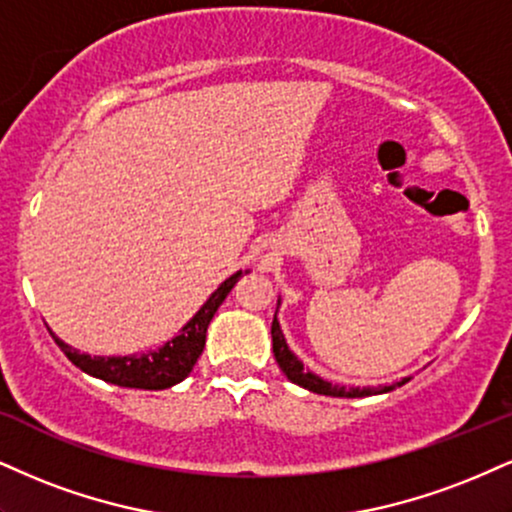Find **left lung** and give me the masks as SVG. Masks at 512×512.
<instances>
[{"mask_svg":"<svg viewBox=\"0 0 512 512\" xmlns=\"http://www.w3.org/2000/svg\"><path fill=\"white\" fill-rule=\"evenodd\" d=\"M281 305V300H279ZM272 346H274V357L276 362H279L281 372L286 374L288 379L293 381V384L303 386V389L312 391V393H319V396H334V398H365V396H377V393H389L393 389H398V386L408 384L410 377H403L396 384L391 386H338V384H331V381H326L322 377H317L315 372H310L303 362L298 360V355L293 353L291 348H288L286 338H283V331H281V324L279 319L274 315V322H272Z\"/></svg>","mask_w":512,"mask_h":512,"instance_id":"obj_1","label":"left lung"}]
</instances>
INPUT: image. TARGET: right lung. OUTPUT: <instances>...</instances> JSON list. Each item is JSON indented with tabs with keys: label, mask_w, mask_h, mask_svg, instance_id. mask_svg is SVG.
<instances>
[{
	"label": "right lung",
	"mask_w": 512,
	"mask_h": 512,
	"mask_svg": "<svg viewBox=\"0 0 512 512\" xmlns=\"http://www.w3.org/2000/svg\"><path fill=\"white\" fill-rule=\"evenodd\" d=\"M245 272L231 274L221 286L207 298V303L195 312L193 319L188 324H183V329L166 341L162 348L147 350V353L138 355H95L90 357L88 353H78L76 348H71L69 343L61 341L59 336L52 334L57 346L64 350V355L76 365L83 369L90 377H97L107 384L123 386V389H145V391H162L176 386L178 381H183L193 372L197 357L202 355V348H205L207 338V326L212 322L214 312L219 310V305L224 303L226 295L231 293V288L236 286L238 279Z\"/></svg>",
	"instance_id": "obj_1"
}]
</instances>
